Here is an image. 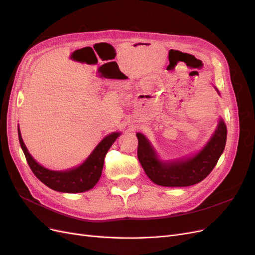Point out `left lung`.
Instances as JSON below:
<instances>
[{
  "mask_svg": "<svg viewBox=\"0 0 255 255\" xmlns=\"http://www.w3.org/2000/svg\"><path fill=\"white\" fill-rule=\"evenodd\" d=\"M136 136L138 138L137 156L149 179L161 186L186 187L201 182L212 172L225 150L227 128L225 122L220 120L211 140L201 152L191 158L173 163L158 160L148 139L140 133H137Z\"/></svg>",
  "mask_w": 255,
  "mask_h": 255,
  "instance_id": "obj_1",
  "label": "left lung"
}]
</instances>
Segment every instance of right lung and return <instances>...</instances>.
Returning <instances> with one entry per match:
<instances>
[{"instance_id":"right-lung-1","label":"right lung","mask_w":255,"mask_h":255,"mask_svg":"<svg viewBox=\"0 0 255 255\" xmlns=\"http://www.w3.org/2000/svg\"><path fill=\"white\" fill-rule=\"evenodd\" d=\"M19 141L24 153L25 158L33 173L44 185H47L53 190L61 192H84L91 189L98 183L102 174L104 159L112 144L120 135L119 133H113L106 136L98 144L97 148L90 154L83 165L78 168L70 169L67 171H52L40 166L30 156L26 146L22 140L20 130L18 129Z\"/></svg>"}]
</instances>
